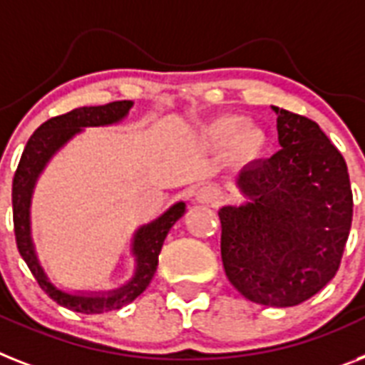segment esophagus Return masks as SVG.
Listing matches in <instances>:
<instances>
[{
    "instance_id": "34e87169",
    "label": "esophagus",
    "mask_w": 365,
    "mask_h": 365,
    "mask_svg": "<svg viewBox=\"0 0 365 365\" xmlns=\"http://www.w3.org/2000/svg\"><path fill=\"white\" fill-rule=\"evenodd\" d=\"M195 201L201 205H215L218 201V192L212 186H201L195 190Z\"/></svg>"
}]
</instances>
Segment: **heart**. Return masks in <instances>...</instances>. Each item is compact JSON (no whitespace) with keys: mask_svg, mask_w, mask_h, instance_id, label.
<instances>
[{"mask_svg":"<svg viewBox=\"0 0 365 365\" xmlns=\"http://www.w3.org/2000/svg\"><path fill=\"white\" fill-rule=\"evenodd\" d=\"M242 125L244 121L240 117H222L220 121H216L215 128H212V134H215L216 140H227L235 132H239L242 128ZM259 149H261V134L255 130L240 132L239 138L233 143L235 155L240 156V158H248V156L257 155Z\"/></svg>","mask_w":365,"mask_h":365,"instance_id":"obj_1","label":"heart"}]
</instances>
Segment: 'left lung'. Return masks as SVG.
Returning <instances> with one entry per match:
<instances>
[{
	"label": "left lung",
	"mask_w": 365,
	"mask_h": 365,
	"mask_svg": "<svg viewBox=\"0 0 365 365\" xmlns=\"http://www.w3.org/2000/svg\"><path fill=\"white\" fill-rule=\"evenodd\" d=\"M282 149L240 171L246 203L222 207V261L255 304L289 308L336 276L352 222L345 158L319 125L274 108Z\"/></svg>",
	"instance_id": "left-lung-1"
}]
</instances>
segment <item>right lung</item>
Instances as JSON below:
<instances>
[{"label": "right lung", "instance_id": "add662e5", "mask_svg": "<svg viewBox=\"0 0 365 365\" xmlns=\"http://www.w3.org/2000/svg\"><path fill=\"white\" fill-rule=\"evenodd\" d=\"M132 101H115L104 106H83L57 115L42 123L27 141L22 153L18 170L13 179V220L16 235L18 252L38 282L41 289L59 306L78 313H104L111 309H121L140 297L150 284L158 267L162 244L177 220L186 212L182 201L165 210L164 215L153 220L150 224L141 225L132 239V255L135 259L134 276L128 284L104 293H68L56 287L38 263L35 244L31 239V195L38 175L46 168L57 150L68 140L80 134L86 126H106L123 121L132 108Z\"/></svg>", "mask_w": 365, "mask_h": 365}]
</instances>
